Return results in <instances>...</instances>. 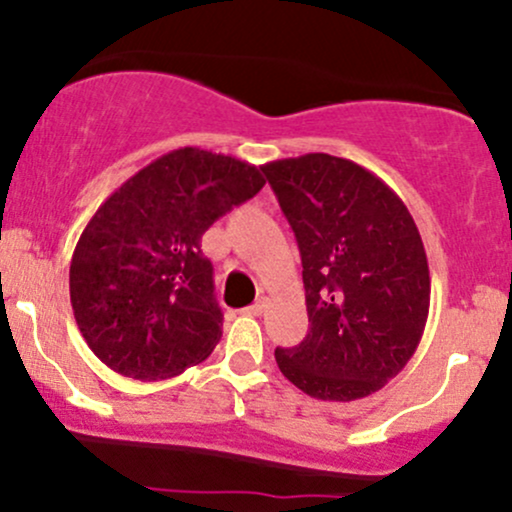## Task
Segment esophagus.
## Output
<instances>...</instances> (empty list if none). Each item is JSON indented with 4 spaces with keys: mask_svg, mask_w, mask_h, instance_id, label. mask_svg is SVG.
Masks as SVG:
<instances>
[{
    "mask_svg": "<svg viewBox=\"0 0 512 512\" xmlns=\"http://www.w3.org/2000/svg\"><path fill=\"white\" fill-rule=\"evenodd\" d=\"M264 310H267V301H264V298H260V301H255L252 305H248V308H245V315L260 317Z\"/></svg>",
    "mask_w": 512,
    "mask_h": 512,
    "instance_id": "obj_1",
    "label": "esophagus"
}]
</instances>
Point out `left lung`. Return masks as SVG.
<instances>
[{
  "label": "left lung",
  "mask_w": 512,
  "mask_h": 512,
  "mask_svg": "<svg viewBox=\"0 0 512 512\" xmlns=\"http://www.w3.org/2000/svg\"><path fill=\"white\" fill-rule=\"evenodd\" d=\"M303 262L310 332L276 349L279 370L315 399L354 402L385 387L424 337L431 276L419 228L392 187L349 158L264 163Z\"/></svg>",
  "instance_id": "1"
}]
</instances>
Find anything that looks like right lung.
Returning a JSON list of instances; mask_svg holds the SVG:
<instances>
[{
  "label": "right lung",
  "mask_w": 512,
  "mask_h": 512,
  "mask_svg": "<svg viewBox=\"0 0 512 512\" xmlns=\"http://www.w3.org/2000/svg\"><path fill=\"white\" fill-rule=\"evenodd\" d=\"M264 187L260 168L185 146L134 173L86 223L69 298L88 349L134 380L180 375L221 339L204 231Z\"/></svg>",
  "instance_id": "obj_1"
}]
</instances>
